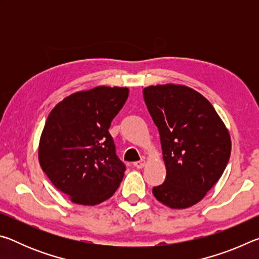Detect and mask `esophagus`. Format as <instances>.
<instances>
[{"instance_id": "obj_1", "label": "esophagus", "mask_w": 259, "mask_h": 259, "mask_svg": "<svg viewBox=\"0 0 259 259\" xmlns=\"http://www.w3.org/2000/svg\"><path fill=\"white\" fill-rule=\"evenodd\" d=\"M144 165H145V160H140V161H137V162H135V163H134V166H135V168H137V169L144 168Z\"/></svg>"}]
</instances>
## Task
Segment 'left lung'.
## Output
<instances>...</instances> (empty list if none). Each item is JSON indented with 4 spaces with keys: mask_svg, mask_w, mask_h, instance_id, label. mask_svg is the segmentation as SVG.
<instances>
[{
    "mask_svg": "<svg viewBox=\"0 0 259 259\" xmlns=\"http://www.w3.org/2000/svg\"><path fill=\"white\" fill-rule=\"evenodd\" d=\"M144 100L160 134L165 181L157 201L185 209L202 200L222 177L231 155L229 130L207 98L181 84L151 85Z\"/></svg>",
    "mask_w": 259,
    "mask_h": 259,
    "instance_id": "8db88e82",
    "label": "left lung"
}]
</instances>
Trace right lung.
I'll return each instance as SVG.
<instances>
[{
    "label": "right lung",
    "instance_id": "obj_1",
    "mask_svg": "<svg viewBox=\"0 0 259 259\" xmlns=\"http://www.w3.org/2000/svg\"><path fill=\"white\" fill-rule=\"evenodd\" d=\"M128 88L96 87L68 96L43 128L38 161L43 171L74 203L96 205L115 193L125 165L108 133L123 107Z\"/></svg>",
    "mask_w": 259,
    "mask_h": 259
}]
</instances>
